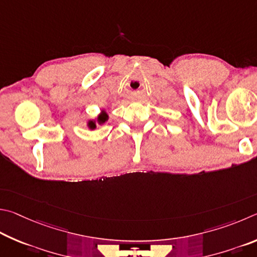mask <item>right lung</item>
<instances>
[{"instance_id":"add662e5","label":"right lung","mask_w":257,"mask_h":257,"mask_svg":"<svg viewBox=\"0 0 257 257\" xmlns=\"http://www.w3.org/2000/svg\"><path fill=\"white\" fill-rule=\"evenodd\" d=\"M107 119H108L107 112H106L105 110H102L101 114L99 115L96 119L89 120V121H88V127H89L90 130H94V128L97 127V124H96V123H98V124H103Z\"/></svg>"}]
</instances>
